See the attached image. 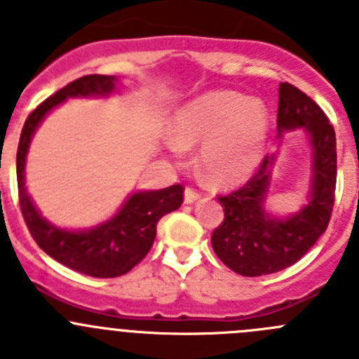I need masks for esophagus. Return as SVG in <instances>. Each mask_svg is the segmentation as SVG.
I'll return each mask as SVG.
<instances>
[{
    "instance_id": "esophagus-1",
    "label": "esophagus",
    "mask_w": 359,
    "mask_h": 359,
    "mask_svg": "<svg viewBox=\"0 0 359 359\" xmlns=\"http://www.w3.org/2000/svg\"><path fill=\"white\" fill-rule=\"evenodd\" d=\"M198 198H200V191H196L195 187H186V191H184V202L193 203Z\"/></svg>"
}]
</instances>
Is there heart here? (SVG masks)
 <instances>
[{"label": "heart", "mask_w": 359, "mask_h": 359, "mask_svg": "<svg viewBox=\"0 0 359 359\" xmlns=\"http://www.w3.org/2000/svg\"><path fill=\"white\" fill-rule=\"evenodd\" d=\"M264 104L237 92H209L173 118V152L203 143L200 164L214 184L239 182L257 166L267 136Z\"/></svg>", "instance_id": "obj_1"}]
</instances>
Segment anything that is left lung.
<instances>
[{"label": "left lung", "instance_id": "8db88e82", "mask_svg": "<svg viewBox=\"0 0 359 359\" xmlns=\"http://www.w3.org/2000/svg\"><path fill=\"white\" fill-rule=\"evenodd\" d=\"M278 129L304 127L313 145L311 202L289 219H271L264 210L273 157L229 195H219L225 217L210 243L216 255L233 273L262 276L292 266L326 232L337 189V138L326 113L316 100L290 83H280Z\"/></svg>", "mask_w": 359, "mask_h": 359}]
</instances>
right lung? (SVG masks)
I'll return each instance as SVG.
<instances>
[{"label": "right lung", "mask_w": 359, "mask_h": 359, "mask_svg": "<svg viewBox=\"0 0 359 359\" xmlns=\"http://www.w3.org/2000/svg\"><path fill=\"white\" fill-rule=\"evenodd\" d=\"M113 76L88 74L48 97L28 115L18 147L19 205L29 233L49 257L69 269L93 278L122 276L138 266L152 248L157 221L164 214L179 209L184 202L182 184H173L159 191L136 193L113 219L88 232L55 229L36 212L25 189V161L33 130L46 113L67 97L104 95L113 90Z\"/></svg>", "instance_id": "obj_1"}]
</instances>
